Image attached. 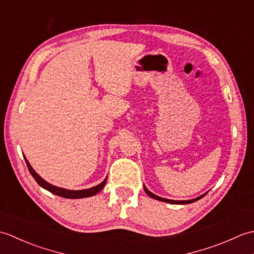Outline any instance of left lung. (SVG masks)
<instances>
[{
    "mask_svg": "<svg viewBox=\"0 0 254 254\" xmlns=\"http://www.w3.org/2000/svg\"><path fill=\"white\" fill-rule=\"evenodd\" d=\"M144 190H145V192H146V193L148 194V195H149L150 197H153V198H155V199H158V201H161V202H167V203H171V204H188V203H193V202L197 201V199L202 198V197L205 195V194H203V195H201V196H198V197H196V198H193V199H189V201H174V199L163 198V197H160V196L155 195V194H153L152 192L147 190L146 187H144Z\"/></svg>",
    "mask_w": 254,
    "mask_h": 254,
    "instance_id": "1",
    "label": "left lung"
}]
</instances>
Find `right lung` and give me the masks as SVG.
I'll list each match as a JSON object with an SVG mask.
<instances>
[{
    "instance_id": "1",
    "label": "right lung",
    "mask_w": 254,
    "mask_h": 254,
    "mask_svg": "<svg viewBox=\"0 0 254 254\" xmlns=\"http://www.w3.org/2000/svg\"><path fill=\"white\" fill-rule=\"evenodd\" d=\"M25 161H26V164H27V167H28L29 172L31 174V176L34 177V179L37 181L38 185H39L41 188L46 189V190H48L49 192L56 194V195L65 197V198H82V197H87V196L95 195V194H97L99 191L102 190V188L105 187L106 181H107V178H106V179L102 181L100 185L96 186L94 188H90V189H86V190H78V191L66 190V189L52 186V185H50V183H48L47 181H45L39 175L36 174V171L32 169V167L28 163V160L25 158Z\"/></svg>"
}]
</instances>
